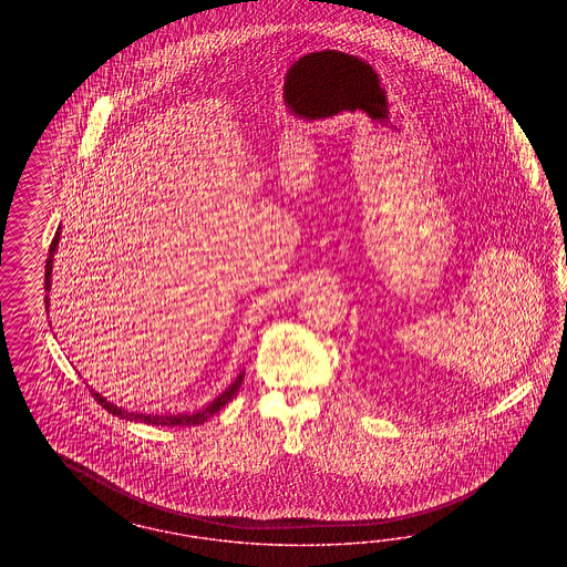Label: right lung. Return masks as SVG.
Instances as JSON below:
<instances>
[{
    "label": "right lung",
    "instance_id": "1",
    "mask_svg": "<svg viewBox=\"0 0 567 567\" xmlns=\"http://www.w3.org/2000/svg\"><path fill=\"white\" fill-rule=\"evenodd\" d=\"M58 240H60V226H58V230H55V235H53L52 245H50V258L45 261V291H50V287H52V264H53V254H55V247H58ZM48 301H50V297H45V306H48ZM243 372H240L237 380L224 391L223 395L218 396V399H214L209 405H207L206 410H199V412L195 413H178V415H145V413H128L124 412L122 408H116V405H112L107 399H103L100 393H95V391H91V395L95 396V401L102 405L103 410H107V413H112V415H121L124 420H131V422H143V424H152V426H197V424H204L207 422V417L209 415H214V413L220 412L224 405L233 399V396L237 395V391H239L240 382H243Z\"/></svg>",
    "mask_w": 567,
    "mask_h": 567
}]
</instances>
